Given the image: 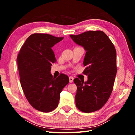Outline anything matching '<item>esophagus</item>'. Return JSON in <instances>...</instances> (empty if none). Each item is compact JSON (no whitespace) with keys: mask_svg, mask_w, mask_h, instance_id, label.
<instances>
[{"mask_svg":"<svg viewBox=\"0 0 135 135\" xmlns=\"http://www.w3.org/2000/svg\"><path fill=\"white\" fill-rule=\"evenodd\" d=\"M69 80H70V82L72 83L74 81V78L73 76H70L69 77Z\"/></svg>","mask_w":135,"mask_h":135,"instance_id":"34e87169","label":"esophagus"}]
</instances>
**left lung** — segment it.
<instances>
[{
  "label": "left lung",
  "instance_id": "left-lung-1",
  "mask_svg": "<svg viewBox=\"0 0 135 135\" xmlns=\"http://www.w3.org/2000/svg\"><path fill=\"white\" fill-rule=\"evenodd\" d=\"M74 42L86 51L84 82L75 78L77 86L76 107L84 113L100 110L110 97L117 72L115 48L108 36L102 31H90L78 35H70Z\"/></svg>",
  "mask_w": 135,
  "mask_h": 135
}]
</instances>
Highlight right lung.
<instances>
[{
	"label": "right lung",
	"instance_id": "1",
	"mask_svg": "<svg viewBox=\"0 0 135 135\" xmlns=\"http://www.w3.org/2000/svg\"><path fill=\"white\" fill-rule=\"evenodd\" d=\"M64 38L46 33L31 35L17 56L20 83L25 97L36 110L48 113L59 105L60 93L68 83L64 74L54 78L51 66L56 61L51 49Z\"/></svg>",
	"mask_w": 135,
	"mask_h": 135
}]
</instances>
